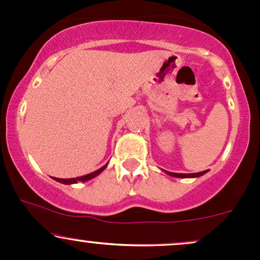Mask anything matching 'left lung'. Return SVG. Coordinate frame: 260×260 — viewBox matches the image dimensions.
Wrapping results in <instances>:
<instances>
[{"instance_id": "1", "label": "left lung", "mask_w": 260, "mask_h": 260, "mask_svg": "<svg viewBox=\"0 0 260 260\" xmlns=\"http://www.w3.org/2000/svg\"><path fill=\"white\" fill-rule=\"evenodd\" d=\"M207 171H202V172H197V174H175V172H168L169 175L174 176V177H182V178H186V177H199V176L204 175Z\"/></svg>"}]
</instances>
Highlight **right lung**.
Masks as SVG:
<instances>
[{
  "mask_svg": "<svg viewBox=\"0 0 260 260\" xmlns=\"http://www.w3.org/2000/svg\"><path fill=\"white\" fill-rule=\"evenodd\" d=\"M107 165H105V166H103V168L101 169H99V170H96V171L95 172H91V174H89V175H85V176H82V177H77V178H55L56 181H58V182H61V183H64V184H71V183H77V182H85V181H88V180H91V178H94L95 176H98L100 174L101 171H103L104 169L106 168Z\"/></svg>",
  "mask_w": 260,
  "mask_h": 260,
  "instance_id": "obj_1",
  "label": "right lung"
}]
</instances>
